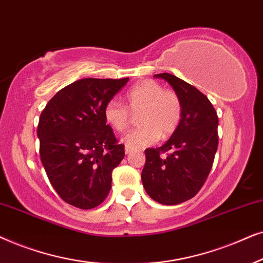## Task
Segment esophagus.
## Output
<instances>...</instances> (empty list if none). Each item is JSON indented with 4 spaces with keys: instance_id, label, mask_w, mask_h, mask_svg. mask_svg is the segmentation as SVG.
Listing matches in <instances>:
<instances>
[{
    "instance_id": "esophagus-1",
    "label": "esophagus",
    "mask_w": 263,
    "mask_h": 263,
    "mask_svg": "<svg viewBox=\"0 0 263 263\" xmlns=\"http://www.w3.org/2000/svg\"><path fill=\"white\" fill-rule=\"evenodd\" d=\"M131 152H132V148H129V146L126 145L125 146V154H129Z\"/></svg>"
}]
</instances>
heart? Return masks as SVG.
Masks as SVG:
<instances>
[{
    "instance_id": "1",
    "label": "heart",
    "mask_w": 263,
    "mask_h": 263,
    "mask_svg": "<svg viewBox=\"0 0 263 263\" xmlns=\"http://www.w3.org/2000/svg\"><path fill=\"white\" fill-rule=\"evenodd\" d=\"M126 106L117 100H110L104 107V119L118 132H125L131 125V113L137 114L142 126L124 138L129 148H141L154 144L161 137L166 138L178 128L183 104L179 96L155 80H141L125 95Z\"/></svg>"
}]
</instances>
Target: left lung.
Returning <instances> with one entry per match:
<instances>
[{
  "instance_id": "obj_1",
  "label": "left lung",
  "mask_w": 263,
  "mask_h": 263,
  "mask_svg": "<svg viewBox=\"0 0 263 263\" xmlns=\"http://www.w3.org/2000/svg\"><path fill=\"white\" fill-rule=\"evenodd\" d=\"M154 77L173 87L183 104V115L162 146L145 150L141 178L154 201L174 205L194 197L208 178L218 150L219 120L211 101L195 86L171 73Z\"/></svg>"
}]
</instances>
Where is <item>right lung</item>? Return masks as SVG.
Here are the masks:
<instances>
[{"label":"right lung","instance_id":"1","mask_svg":"<svg viewBox=\"0 0 263 263\" xmlns=\"http://www.w3.org/2000/svg\"><path fill=\"white\" fill-rule=\"evenodd\" d=\"M128 78H84L59 91L42 111L37 136L47 176L59 196L80 209L100 205L125 156L104 107Z\"/></svg>","mask_w":263,"mask_h":263}]
</instances>
